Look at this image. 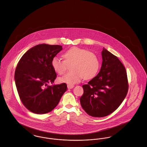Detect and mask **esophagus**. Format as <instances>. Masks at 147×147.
<instances>
[{"instance_id": "34e87169", "label": "esophagus", "mask_w": 147, "mask_h": 147, "mask_svg": "<svg viewBox=\"0 0 147 147\" xmlns=\"http://www.w3.org/2000/svg\"><path fill=\"white\" fill-rule=\"evenodd\" d=\"M74 85H70V84H68V85H67V87H68V89H72V88H74Z\"/></svg>"}]
</instances>
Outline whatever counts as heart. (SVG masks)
I'll use <instances>...</instances> for the list:
<instances>
[{"label":"heart","mask_w":147,"mask_h":147,"mask_svg":"<svg viewBox=\"0 0 147 147\" xmlns=\"http://www.w3.org/2000/svg\"><path fill=\"white\" fill-rule=\"evenodd\" d=\"M64 61L55 57L51 61L53 70L59 75H63L70 65L71 71L59 78L61 83L73 85L80 82L84 78L88 80L95 77L99 70L100 62L95 53L87 49L72 47L63 54Z\"/></svg>","instance_id":"1"}]
</instances>
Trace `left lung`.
<instances>
[{
    "label": "left lung",
    "instance_id": "1",
    "mask_svg": "<svg viewBox=\"0 0 147 147\" xmlns=\"http://www.w3.org/2000/svg\"><path fill=\"white\" fill-rule=\"evenodd\" d=\"M102 63L98 75L82 86L80 98L84 111L95 117H105L114 112L126 98L128 83L125 67L116 56L102 51Z\"/></svg>",
    "mask_w": 147,
    "mask_h": 147
}]
</instances>
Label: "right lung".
Instances as JSON below:
<instances>
[{"label": "right lung", "mask_w": 147, "mask_h": 147, "mask_svg": "<svg viewBox=\"0 0 147 147\" xmlns=\"http://www.w3.org/2000/svg\"><path fill=\"white\" fill-rule=\"evenodd\" d=\"M61 50L60 45L41 44L28 50L18 63L15 82L22 103L31 112L52 111L67 89L65 83L53 84L57 77L51 61Z\"/></svg>", "instance_id": "1"}]
</instances>
